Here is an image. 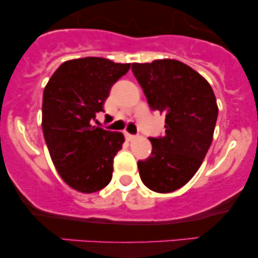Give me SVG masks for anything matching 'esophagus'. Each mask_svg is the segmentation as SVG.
I'll return each instance as SVG.
<instances>
[{
  "instance_id": "obj_1",
  "label": "esophagus",
  "mask_w": 258,
  "mask_h": 258,
  "mask_svg": "<svg viewBox=\"0 0 258 258\" xmlns=\"http://www.w3.org/2000/svg\"><path fill=\"white\" fill-rule=\"evenodd\" d=\"M125 137H126L127 141H132V139L136 138V136L131 135V133H128V132H125Z\"/></svg>"
}]
</instances>
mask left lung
<instances>
[{
  "mask_svg": "<svg viewBox=\"0 0 258 258\" xmlns=\"http://www.w3.org/2000/svg\"><path fill=\"white\" fill-rule=\"evenodd\" d=\"M132 73L154 111L165 114V135L150 137L149 158L139 160L144 185L156 193L179 189L197 173L212 143L218 108L211 86L182 61L133 63Z\"/></svg>",
  "mask_w": 258,
  "mask_h": 258,
  "instance_id": "left-lung-1",
  "label": "left lung"
}]
</instances>
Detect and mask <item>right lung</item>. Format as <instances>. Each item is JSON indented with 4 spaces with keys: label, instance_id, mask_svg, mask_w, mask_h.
<instances>
[{
    "label": "right lung",
    "instance_id": "1",
    "mask_svg": "<svg viewBox=\"0 0 258 258\" xmlns=\"http://www.w3.org/2000/svg\"><path fill=\"white\" fill-rule=\"evenodd\" d=\"M131 64L86 57L65 61L43 91L42 131L58 173L73 189L94 193L110 183L121 132L92 126L112 85Z\"/></svg>",
    "mask_w": 258,
    "mask_h": 258
}]
</instances>
